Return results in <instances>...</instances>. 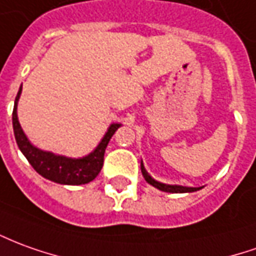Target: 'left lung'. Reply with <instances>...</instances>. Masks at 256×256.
<instances>
[{
	"label": "left lung",
	"instance_id": "left-lung-1",
	"mask_svg": "<svg viewBox=\"0 0 256 256\" xmlns=\"http://www.w3.org/2000/svg\"><path fill=\"white\" fill-rule=\"evenodd\" d=\"M141 173L142 176L146 178V182L148 184L154 186L155 188H158L160 191H165V192H172V194H176V192H194V191L201 190V187H186V186H178V184H166V183H160L158 180L155 178L146 170L144 168V164L141 160Z\"/></svg>",
	"mask_w": 256,
	"mask_h": 256
}]
</instances>
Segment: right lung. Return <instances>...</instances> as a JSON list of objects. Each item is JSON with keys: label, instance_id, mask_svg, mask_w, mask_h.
<instances>
[{"label": "right lung", "instance_id": "obj_1", "mask_svg": "<svg viewBox=\"0 0 256 256\" xmlns=\"http://www.w3.org/2000/svg\"><path fill=\"white\" fill-rule=\"evenodd\" d=\"M22 94V87L18 91L15 98L14 112H12V124H14V134H15L16 144L19 150L26 156L28 164L34 168V170L42 178L51 180L54 183L66 184V186H80L92 182L101 172L104 165V154L106 150L108 142L112 138L120 123H110V126L104 134L102 140L100 141L94 151L82 158H69L65 155H56L51 151H44L37 148L28 136L23 132L22 126L18 119V102Z\"/></svg>", "mask_w": 256, "mask_h": 256}]
</instances>
